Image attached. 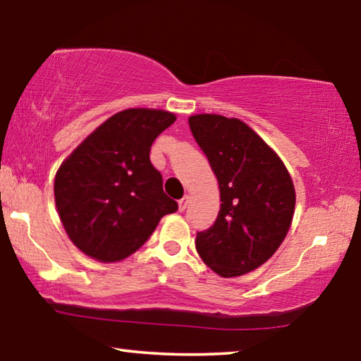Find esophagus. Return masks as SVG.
Instances as JSON below:
<instances>
[{
  "mask_svg": "<svg viewBox=\"0 0 361 361\" xmlns=\"http://www.w3.org/2000/svg\"><path fill=\"white\" fill-rule=\"evenodd\" d=\"M187 205H189V195H185L184 198H180V200H179V210L184 212L185 208H187Z\"/></svg>",
  "mask_w": 361,
  "mask_h": 361,
  "instance_id": "34e87169",
  "label": "esophagus"
}]
</instances>
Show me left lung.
<instances>
[{
  "instance_id": "8db88e82",
  "label": "left lung",
  "mask_w": 361,
  "mask_h": 361,
  "mask_svg": "<svg viewBox=\"0 0 361 361\" xmlns=\"http://www.w3.org/2000/svg\"><path fill=\"white\" fill-rule=\"evenodd\" d=\"M189 125L221 200L213 226L197 233V252L218 275L247 274L283 243L295 212L293 182L279 156L241 120L202 114Z\"/></svg>"
}]
</instances>
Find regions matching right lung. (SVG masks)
<instances>
[{
	"instance_id": "right-lung-1",
	"label": "right lung",
	"mask_w": 361,
	"mask_h": 361,
	"mask_svg": "<svg viewBox=\"0 0 361 361\" xmlns=\"http://www.w3.org/2000/svg\"><path fill=\"white\" fill-rule=\"evenodd\" d=\"M174 120L171 112L127 109L94 130L60 166L56 210L68 236L90 257H128L161 218L177 210L149 161L151 145Z\"/></svg>"
}]
</instances>
